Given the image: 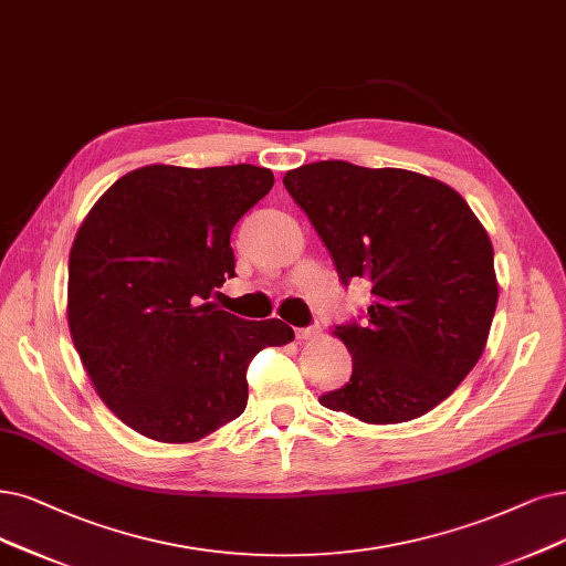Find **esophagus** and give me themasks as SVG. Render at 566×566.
Wrapping results in <instances>:
<instances>
[{
  "instance_id": "34e87169",
  "label": "esophagus",
  "mask_w": 566,
  "mask_h": 566,
  "mask_svg": "<svg viewBox=\"0 0 566 566\" xmlns=\"http://www.w3.org/2000/svg\"><path fill=\"white\" fill-rule=\"evenodd\" d=\"M321 325H311V327H302V329H295V336L300 338V342H308V338H315L321 336Z\"/></svg>"
}]
</instances>
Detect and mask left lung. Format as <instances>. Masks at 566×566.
I'll return each instance as SVG.
<instances>
[{
	"label": "left lung",
	"mask_w": 566,
	"mask_h": 566,
	"mask_svg": "<svg viewBox=\"0 0 566 566\" xmlns=\"http://www.w3.org/2000/svg\"><path fill=\"white\" fill-rule=\"evenodd\" d=\"M283 184L344 285L371 281L365 325L334 332L353 355L350 380L321 403L369 424L429 413L488 344L500 287L481 220L460 192L406 169L325 160L287 171Z\"/></svg>",
	"instance_id": "obj_1"
}]
</instances>
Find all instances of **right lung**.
<instances>
[{
	"label": "right lung",
	"mask_w": 566,
	"mask_h": 566,
	"mask_svg": "<svg viewBox=\"0 0 566 566\" xmlns=\"http://www.w3.org/2000/svg\"><path fill=\"white\" fill-rule=\"evenodd\" d=\"M274 186L264 167L148 165L90 209L70 253L66 321L102 401L134 432L192 443L245 409L248 361L295 338L207 302L234 276L230 237Z\"/></svg>",
	"instance_id": "right-lung-1"
}]
</instances>
